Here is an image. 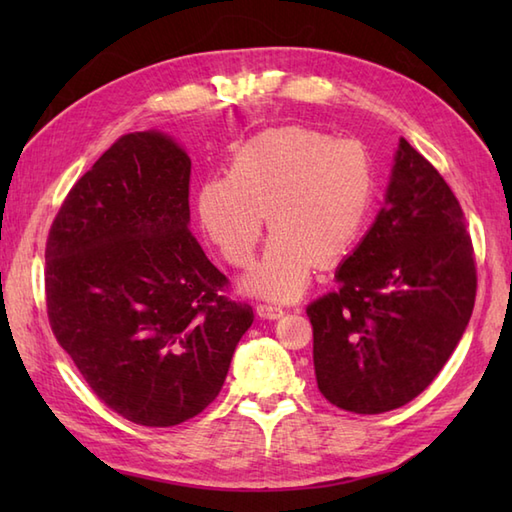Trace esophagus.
I'll return each mask as SVG.
<instances>
[{
  "label": "esophagus",
  "instance_id": "esophagus-1",
  "mask_svg": "<svg viewBox=\"0 0 512 512\" xmlns=\"http://www.w3.org/2000/svg\"><path fill=\"white\" fill-rule=\"evenodd\" d=\"M257 314L264 319H279L284 314V308L277 306V303H268V301H259L257 303Z\"/></svg>",
  "mask_w": 512,
  "mask_h": 512
}]
</instances>
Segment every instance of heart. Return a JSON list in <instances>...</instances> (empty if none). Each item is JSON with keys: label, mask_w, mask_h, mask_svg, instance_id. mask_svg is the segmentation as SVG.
Instances as JSON below:
<instances>
[{"label": "heart", "mask_w": 512, "mask_h": 512, "mask_svg": "<svg viewBox=\"0 0 512 512\" xmlns=\"http://www.w3.org/2000/svg\"><path fill=\"white\" fill-rule=\"evenodd\" d=\"M372 151L314 127H279L237 149L231 173L202 182L198 215L228 264H253L264 220L273 228L246 288L295 297L314 264L339 266L361 239L376 200Z\"/></svg>", "instance_id": "b5f03b06"}]
</instances>
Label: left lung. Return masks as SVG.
I'll use <instances>...</instances> for the list:
<instances>
[{
    "label": "left lung",
    "instance_id": "1",
    "mask_svg": "<svg viewBox=\"0 0 512 512\" xmlns=\"http://www.w3.org/2000/svg\"><path fill=\"white\" fill-rule=\"evenodd\" d=\"M336 284L306 308L319 391L354 413L407 405L462 339L477 270L458 198L405 138L385 206Z\"/></svg>",
    "mask_w": 512,
    "mask_h": 512
}]
</instances>
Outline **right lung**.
<instances>
[{"instance_id": "add662e5", "label": "right lung", "mask_w": 512, "mask_h": 512, "mask_svg": "<svg viewBox=\"0 0 512 512\" xmlns=\"http://www.w3.org/2000/svg\"><path fill=\"white\" fill-rule=\"evenodd\" d=\"M189 180L169 136L125 134L74 182L46 242L54 339L101 402L143 427L209 407L253 323L191 233Z\"/></svg>"}]
</instances>
